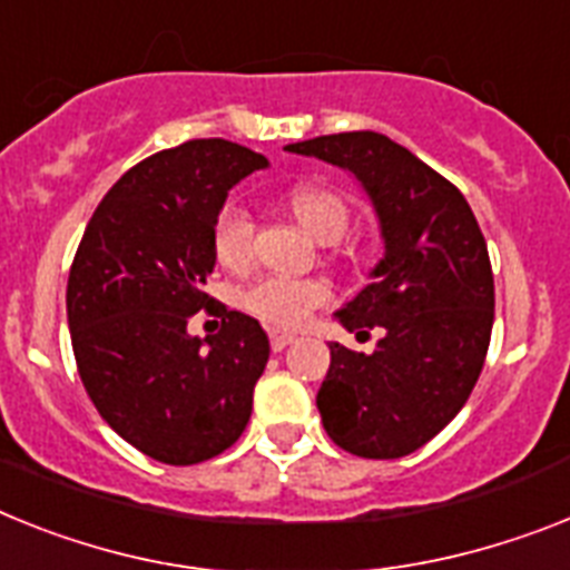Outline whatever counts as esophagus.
<instances>
[{"instance_id": "34e87169", "label": "esophagus", "mask_w": 570, "mask_h": 570, "mask_svg": "<svg viewBox=\"0 0 570 570\" xmlns=\"http://www.w3.org/2000/svg\"><path fill=\"white\" fill-rule=\"evenodd\" d=\"M295 342V333H286V330H269V344L272 351H284V347H289V344Z\"/></svg>"}]
</instances>
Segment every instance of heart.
<instances>
[{
	"instance_id": "1",
	"label": "heart",
	"mask_w": 570,
	"mask_h": 570,
	"mask_svg": "<svg viewBox=\"0 0 570 570\" xmlns=\"http://www.w3.org/2000/svg\"><path fill=\"white\" fill-rule=\"evenodd\" d=\"M289 208L298 223L322 243L342 240L351 228V205L322 185H298L289 190ZM214 255L228 269H243L255 248V219L240 203H226L214 219ZM330 304V286L318 277L266 275L246 286L243 307L272 327H298Z\"/></svg>"
}]
</instances>
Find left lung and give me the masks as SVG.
I'll return each instance as SVG.
<instances>
[{"instance_id": "8db88e82", "label": "left lung", "mask_w": 570, "mask_h": 570, "mask_svg": "<svg viewBox=\"0 0 570 570\" xmlns=\"http://www.w3.org/2000/svg\"><path fill=\"white\" fill-rule=\"evenodd\" d=\"M286 150L356 176L385 240L374 281L336 313L356 336H382L374 353L330 344L315 396L324 429L351 455H411L463 409L484 367L495 318L484 234L452 181L382 132L318 136Z\"/></svg>"}]
</instances>
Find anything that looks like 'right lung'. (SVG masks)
I'll list each match as a JSON object with an SVG mask.
<instances>
[{"instance_id": "add662e5", "label": "right lung", "mask_w": 570, "mask_h": 570, "mask_svg": "<svg viewBox=\"0 0 570 570\" xmlns=\"http://www.w3.org/2000/svg\"><path fill=\"white\" fill-rule=\"evenodd\" d=\"M269 161L226 138H194L138 161L100 199L66 286L71 347L98 414L147 458L190 466L219 455L252 417L269 338L214 304V219L228 190ZM217 312L214 337L189 315Z\"/></svg>"}]
</instances>
